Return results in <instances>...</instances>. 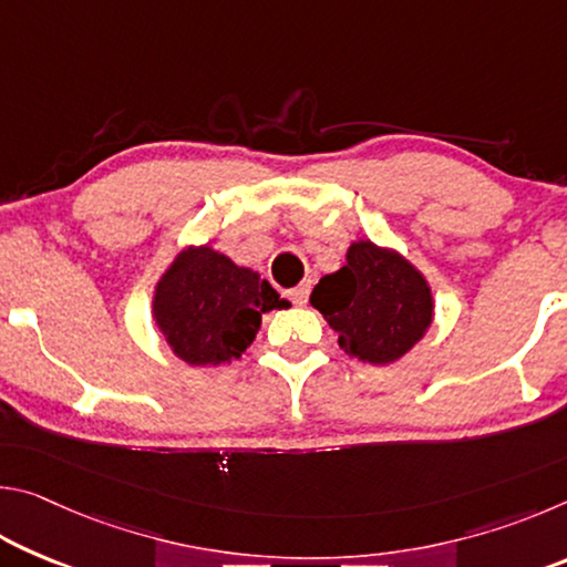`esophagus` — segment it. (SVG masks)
I'll return each mask as SVG.
<instances>
[{
  "instance_id": "esophagus-1",
  "label": "esophagus",
  "mask_w": 567,
  "mask_h": 567,
  "mask_svg": "<svg viewBox=\"0 0 567 567\" xmlns=\"http://www.w3.org/2000/svg\"><path fill=\"white\" fill-rule=\"evenodd\" d=\"M287 297H290V300L295 302V305H307V300H310V282H302V285H297L295 290H290L287 292Z\"/></svg>"
}]
</instances>
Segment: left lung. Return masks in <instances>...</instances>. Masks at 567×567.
<instances>
[{"label": "left lung", "instance_id": "1", "mask_svg": "<svg viewBox=\"0 0 567 567\" xmlns=\"http://www.w3.org/2000/svg\"><path fill=\"white\" fill-rule=\"evenodd\" d=\"M344 267L324 275L310 295L340 348L370 364L410 352L433 322V292L420 270L395 249L370 239L352 243Z\"/></svg>", "mask_w": 567, "mask_h": 567}]
</instances>
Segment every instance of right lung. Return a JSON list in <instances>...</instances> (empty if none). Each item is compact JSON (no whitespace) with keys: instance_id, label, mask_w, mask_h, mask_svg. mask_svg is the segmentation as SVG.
<instances>
[{"instance_id":"add662e5","label":"right lung","mask_w":567,"mask_h":567,"mask_svg":"<svg viewBox=\"0 0 567 567\" xmlns=\"http://www.w3.org/2000/svg\"><path fill=\"white\" fill-rule=\"evenodd\" d=\"M272 285L209 245L187 247L155 287L152 315L159 332L187 364H223L243 358L262 315L282 310Z\"/></svg>"}]
</instances>
